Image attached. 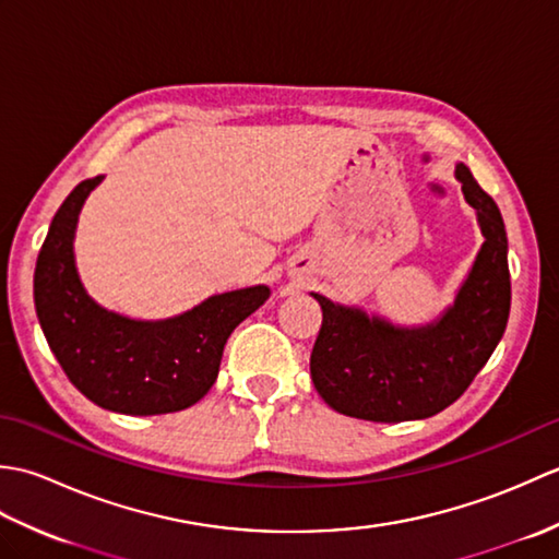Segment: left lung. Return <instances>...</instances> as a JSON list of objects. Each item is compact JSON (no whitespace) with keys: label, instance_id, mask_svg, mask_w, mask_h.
I'll list each match as a JSON object with an SVG mask.
<instances>
[{"label":"left lung","instance_id":"obj_1","mask_svg":"<svg viewBox=\"0 0 559 559\" xmlns=\"http://www.w3.org/2000/svg\"><path fill=\"white\" fill-rule=\"evenodd\" d=\"M454 175L485 242L454 302L435 322L401 326L312 293L324 312L310 358L312 382L343 415L372 423L430 418L468 389L504 334L512 286L502 213L466 165L456 163Z\"/></svg>","mask_w":559,"mask_h":559}]
</instances>
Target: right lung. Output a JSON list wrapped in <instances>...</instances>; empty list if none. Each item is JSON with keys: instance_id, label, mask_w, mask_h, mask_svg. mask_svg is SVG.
<instances>
[{"instance_id": "right-lung-1", "label": "right lung", "mask_w": 559, "mask_h": 559, "mask_svg": "<svg viewBox=\"0 0 559 559\" xmlns=\"http://www.w3.org/2000/svg\"><path fill=\"white\" fill-rule=\"evenodd\" d=\"M103 175L83 180L59 206L33 276L35 312L69 382L105 411L160 415L194 406L218 377L225 341L269 300V286L211 295L168 319L105 310L83 288L74 237L79 213Z\"/></svg>"}]
</instances>
